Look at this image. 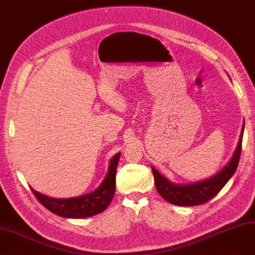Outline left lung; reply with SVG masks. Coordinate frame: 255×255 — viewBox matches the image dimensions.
Wrapping results in <instances>:
<instances>
[{"label": "left lung", "instance_id": "left-lung-1", "mask_svg": "<svg viewBox=\"0 0 255 255\" xmlns=\"http://www.w3.org/2000/svg\"><path fill=\"white\" fill-rule=\"evenodd\" d=\"M244 127L245 124L242 128L237 149H235L230 161L221 171H219L210 178L192 184H174L167 180L162 174H159V172L155 170L154 167H151L154 175L155 188L159 195L167 202L177 206H196L202 205L211 200L228 183V181L234 174L235 170H237L242 151Z\"/></svg>", "mask_w": 255, "mask_h": 255}]
</instances>
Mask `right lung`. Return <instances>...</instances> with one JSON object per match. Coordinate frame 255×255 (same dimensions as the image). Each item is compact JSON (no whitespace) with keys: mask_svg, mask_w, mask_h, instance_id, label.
Returning <instances> with one entry per match:
<instances>
[{"mask_svg":"<svg viewBox=\"0 0 255 255\" xmlns=\"http://www.w3.org/2000/svg\"><path fill=\"white\" fill-rule=\"evenodd\" d=\"M121 152L110 159L107 174L96 190L71 199H54L35 191H31L45 208L52 213L67 219H84L106 210L116 192V174Z\"/></svg>","mask_w":255,"mask_h":255,"instance_id":"obj_1","label":"right lung"}]
</instances>
